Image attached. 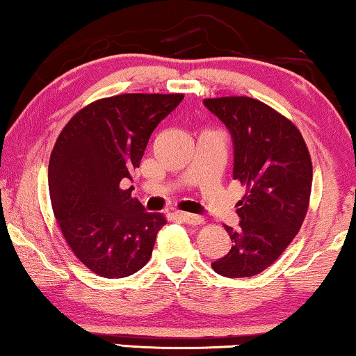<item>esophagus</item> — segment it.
Here are the masks:
<instances>
[{
	"label": "esophagus",
	"mask_w": 356,
	"mask_h": 356,
	"mask_svg": "<svg viewBox=\"0 0 356 356\" xmlns=\"http://www.w3.org/2000/svg\"><path fill=\"white\" fill-rule=\"evenodd\" d=\"M175 216H177V218L181 220V222H184V224H189V225H200V224H202V219L201 216H197V214H189V212H175Z\"/></svg>",
	"instance_id": "esophagus-1"
}]
</instances>
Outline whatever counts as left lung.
I'll use <instances>...</instances> for the list:
<instances>
[{
	"instance_id": "obj_1",
	"label": "left lung",
	"mask_w": 356,
	"mask_h": 356,
	"mask_svg": "<svg viewBox=\"0 0 356 356\" xmlns=\"http://www.w3.org/2000/svg\"><path fill=\"white\" fill-rule=\"evenodd\" d=\"M232 137V177L245 186L237 202L238 227H229L232 248L212 263L227 278H250L278 260L306 218L312 163L306 142L289 119L247 96L204 99Z\"/></svg>"
}]
</instances>
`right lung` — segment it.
<instances>
[{
	"label": "right lung",
	"instance_id": "right-lung-1",
	"mask_svg": "<svg viewBox=\"0 0 356 356\" xmlns=\"http://www.w3.org/2000/svg\"><path fill=\"white\" fill-rule=\"evenodd\" d=\"M183 95L129 93L98 99L73 116L49 161L52 209L72 252L103 278H126L150 260L160 212L131 197L134 170L161 119Z\"/></svg>",
	"mask_w": 356,
	"mask_h": 356
}]
</instances>
